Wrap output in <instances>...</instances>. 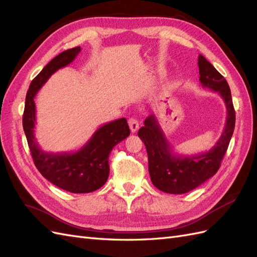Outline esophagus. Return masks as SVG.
<instances>
[{
    "mask_svg": "<svg viewBox=\"0 0 257 257\" xmlns=\"http://www.w3.org/2000/svg\"><path fill=\"white\" fill-rule=\"evenodd\" d=\"M128 125H130L132 133H136L139 128V122L135 118H131L128 120Z\"/></svg>",
    "mask_w": 257,
    "mask_h": 257,
    "instance_id": "34e87169",
    "label": "esophagus"
}]
</instances>
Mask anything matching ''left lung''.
I'll return each instance as SVG.
<instances>
[{
	"label": "left lung",
	"instance_id": "obj_1",
	"mask_svg": "<svg viewBox=\"0 0 257 257\" xmlns=\"http://www.w3.org/2000/svg\"><path fill=\"white\" fill-rule=\"evenodd\" d=\"M198 67L201 87L219 93L227 110L223 133L211 149L194 155L174 152L155 114L148 116L145 125L138 131L147 149L151 181L155 188L168 194L188 193L214 176L234 133L236 114L226 79L201 54L198 56Z\"/></svg>",
	"mask_w": 257,
	"mask_h": 257
}]
</instances>
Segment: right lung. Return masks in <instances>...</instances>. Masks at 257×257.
<instances>
[{
    "mask_svg": "<svg viewBox=\"0 0 257 257\" xmlns=\"http://www.w3.org/2000/svg\"><path fill=\"white\" fill-rule=\"evenodd\" d=\"M81 51L80 47L65 50L46 65L30 84L26 96L22 125L36 168L48 181L71 193H91L106 183L109 176V154L113 147L130 135L125 118L105 123L98 127L79 150L74 152H46L38 146L34 127L37 92L58 69L71 64Z\"/></svg>",
    "mask_w": 257,
    "mask_h": 257,
    "instance_id": "1",
    "label": "right lung"
}]
</instances>
